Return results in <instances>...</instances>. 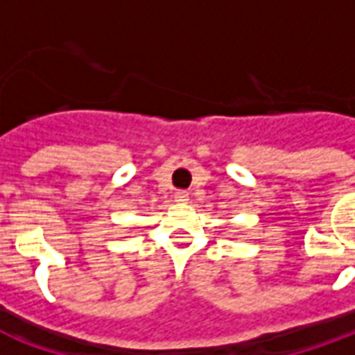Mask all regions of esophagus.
I'll list each match as a JSON object with an SVG mask.
<instances>
[{
    "mask_svg": "<svg viewBox=\"0 0 355 355\" xmlns=\"http://www.w3.org/2000/svg\"><path fill=\"white\" fill-rule=\"evenodd\" d=\"M175 200H177L178 203H186V201H188V192H186V190H178V192H175Z\"/></svg>",
    "mask_w": 355,
    "mask_h": 355,
    "instance_id": "obj_1",
    "label": "esophagus"
}]
</instances>
